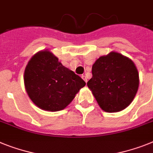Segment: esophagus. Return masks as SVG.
Masks as SVG:
<instances>
[{"mask_svg": "<svg viewBox=\"0 0 153 153\" xmlns=\"http://www.w3.org/2000/svg\"><path fill=\"white\" fill-rule=\"evenodd\" d=\"M82 78L83 80H84L85 82H87V78L85 77V75H82Z\"/></svg>", "mask_w": 153, "mask_h": 153, "instance_id": "1", "label": "esophagus"}]
</instances>
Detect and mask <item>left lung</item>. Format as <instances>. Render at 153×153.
I'll list each match as a JSON object with an SVG mask.
<instances>
[{"instance_id": "1", "label": "left lung", "mask_w": 153, "mask_h": 153, "mask_svg": "<svg viewBox=\"0 0 153 153\" xmlns=\"http://www.w3.org/2000/svg\"><path fill=\"white\" fill-rule=\"evenodd\" d=\"M92 73L87 85L102 110L118 112L130 105L139 85L138 70L131 60L111 52L96 60Z\"/></svg>"}]
</instances>
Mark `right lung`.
Instances as JSON below:
<instances>
[{"label":"right lung","instance_id":"1","mask_svg":"<svg viewBox=\"0 0 153 153\" xmlns=\"http://www.w3.org/2000/svg\"><path fill=\"white\" fill-rule=\"evenodd\" d=\"M24 83L32 101L47 111L65 109L85 85L81 77L63 66L48 51L37 53L30 59L24 73Z\"/></svg>","mask_w":153,"mask_h":153}]
</instances>
